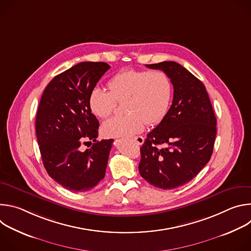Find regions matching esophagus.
<instances>
[{"label":"esophagus","mask_w":251,"mask_h":251,"mask_svg":"<svg viewBox=\"0 0 251 251\" xmlns=\"http://www.w3.org/2000/svg\"><path fill=\"white\" fill-rule=\"evenodd\" d=\"M133 140L137 143L138 145H142L143 143H144V138H143L142 136H136L133 138Z\"/></svg>","instance_id":"esophagus-1"}]
</instances>
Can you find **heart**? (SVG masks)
Segmentation results:
<instances>
[{
    "label": "heart",
    "mask_w": 251,
    "mask_h": 251,
    "mask_svg": "<svg viewBox=\"0 0 251 251\" xmlns=\"http://www.w3.org/2000/svg\"><path fill=\"white\" fill-rule=\"evenodd\" d=\"M109 92L95 87L89 94V107L100 118L108 117L117 102H123L126 115L110 118L102 124L105 137H130L142 132L144 124L155 126L169 112L173 83L167 74L156 70L124 69L108 81Z\"/></svg>",
    "instance_id": "b5f03b06"
}]
</instances>
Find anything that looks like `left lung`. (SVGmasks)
Wrapping results in <instances>:
<instances>
[{
  "mask_svg": "<svg viewBox=\"0 0 251 251\" xmlns=\"http://www.w3.org/2000/svg\"><path fill=\"white\" fill-rule=\"evenodd\" d=\"M146 66L168 75L174 97L168 114L140 149L139 172L152 186L172 190L192 181L208 163L217 118L204 85L184 66L175 61Z\"/></svg>",
  "mask_w": 251,
  "mask_h": 251,
  "instance_id": "1",
  "label": "left lung"
}]
</instances>
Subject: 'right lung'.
Segmentation results:
<instances>
[{
    "instance_id": "1",
    "label": "right lung",
    "mask_w": 251,
    "mask_h": 251,
    "mask_svg": "<svg viewBox=\"0 0 251 251\" xmlns=\"http://www.w3.org/2000/svg\"><path fill=\"white\" fill-rule=\"evenodd\" d=\"M109 68L106 62H80L54 76L41 98L35 132L43 163L50 176L69 191H89L105 176L113 139L96 140L99 122L88 99ZM88 140L94 144L81 151Z\"/></svg>"
}]
</instances>
